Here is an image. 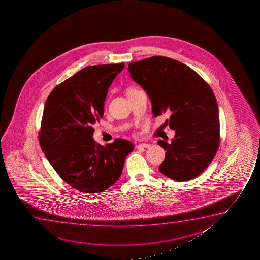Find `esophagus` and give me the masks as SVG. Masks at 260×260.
<instances>
[{
	"label": "esophagus",
	"mask_w": 260,
	"mask_h": 260,
	"mask_svg": "<svg viewBox=\"0 0 260 260\" xmlns=\"http://www.w3.org/2000/svg\"><path fill=\"white\" fill-rule=\"evenodd\" d=\"M151 145L150 144H146V143H142V144H139L137 146V148H147V147H150Z\"/></svg>",
	"instance_id": "1"
}]
</instances>
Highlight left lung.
Instances as JSON below:
<instances>
[{
  "mask_svg": "<svg viewBox=\"0 0 260 260\" xmlns=\"http://www.w3.org/2000/svg\"><path fill=\"white\" fill-rule=\"evenodd\" d=\"M128 70L149 96L154 117L170 115L164 125L176 132L171 144L158 141L166 151L160 173L178 182L196 178L213 160L220 140L212 89L196 71L170 57L132 62Z\"/></svg>",
  "mask_w": 260,
  "mask_h": 260,
  "instance_id": "8db88e82",
  "label": "left lung"
}]
</instances>
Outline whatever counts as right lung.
Returning a JSON list of instances; mask_svg holds the SVG:
<instances>
[{
	"mask_svg": "<svg viewBox=\"0 0 260 260\" xmlns=\"http://www.w3.org/2000/svg\"><path fill=\"white\" fill-rule=\"evenodd\" d=\"M123 68L124 63L83 68L55 87L44 106L41 148L59 177L80 192L96 193L114 185L134 149L125 139L102 146L92 138L108 89Z\"/></svg>",
	"mask_w": 260,
	"mask_h": 260,
	"instance_id": "right-lung-1",
	"label": "right lung"
}]
</instances>
